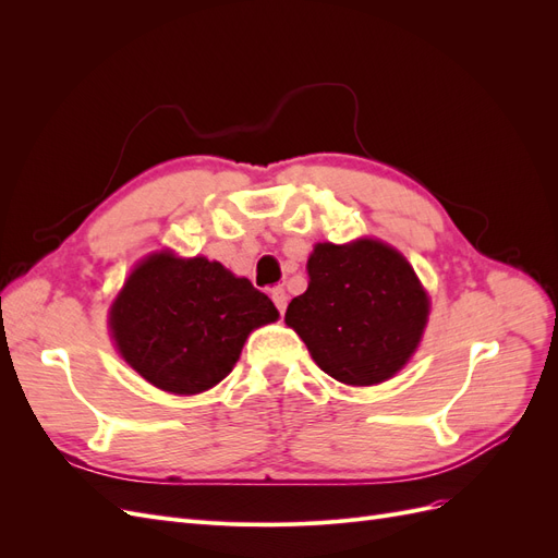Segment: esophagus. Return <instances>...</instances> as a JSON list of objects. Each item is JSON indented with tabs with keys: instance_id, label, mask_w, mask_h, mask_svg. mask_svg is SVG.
<instances>
[{
	"instance_id": "obj_1",
	"label": "esophagus",
	"mask_w": 558,
	"mask_h": 558,
	"mask_svg": "<svg viewBox=\"0 0 558 558\" xmlns=\"http://www.w3.org/2000/svg\"><path fill=\"white\" fill-rule=\"evenodd\" d=\"M269 295H272L277 310L283 314V312H286V305H289V295H286V291L281 289V286H275V289L269 291Z\"/></svg>"
}]
</instances>
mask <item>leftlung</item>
<instances>
[{
  "label": "left lung",
  "mask_w": 558,
  "mask_h": 558,
  "mask_svg": "<svg viewBox=\"0 0 558 558\" xmlns=\"http://www.w3.org/2000/svg\"><path fill=\"white\" fill-rule=\"evenodd\" d=\"M310 289L286 310L312 359L332 379L369 386L393 377L414 353L428 298L410 263L391 246L361 240L316 244Z\"/></svg>",
  "instance_id": "left-lung-1"
}]
</instances>
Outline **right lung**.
<instances>
[{"label": "right lung", "instance_id": "obj_1", "mask_svg": "<svg viewBox=\"0 0 558 558\" xmlns=\"http://www.w3.org/2000/svg\"><path fill=\"white\" fill-rule=\"evenodd\" d=\"M277 316L272 300L221 263L162 251L130 275L109 320L121 356L146 381L193 396L228 377L248 332Z\"/></svg>", "mask_w": 558, "mask_h": 558}]
</instances>
